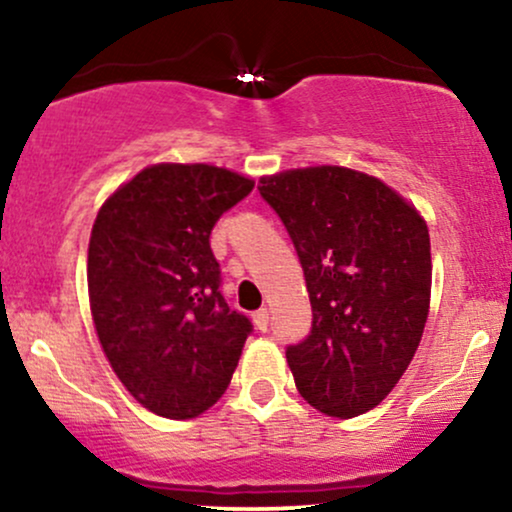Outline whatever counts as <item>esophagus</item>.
I'll return each mask as SVG.
<instances>
[{"label": "esophagus", "mask_w": 512, "mask_h": 512, "mask_svg": "<svg viewBox=\"0 0 512 512\" xmlns=\"http://www.w3.org/2000/svg\"><path fill=\"white\" fill-rule=\"evenodd\" d=\"M252 322H255L257 330H260V332H267V330H269V310H267V308L257 310V313L252 315Z\"/></svg>", "instance_id": "34e87169"}]
</instances>
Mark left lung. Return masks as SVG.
Masks as SVG:
<instances>
[{
  "label": "left lung",
  "mask_w": 512,
  "mask_h": 512,
  "mask_svg": "<svg viewBox=\"0 0 512 512\" xmlns=\"http://www.w3.org/2000/svg\"><path fill=\"white\" fill-rule=\"evenodd\" d=\"M260 182L313 308L308 337L286 346L298 392L327 416L366 414L399 383L424 334L426 221L385 182L349 168H298Z\"/></svg>",
  "instance_id": "left-lung-1"
}]
</instances>
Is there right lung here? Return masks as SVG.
<instances>
[{"label":"right lung","mask_w":512,"mask_h":512,"mask_svg":"<svg viewBox=\"0 0 512 512\" xmlns=\"http://www.w3.org/2000/svg\"><path fill=\"white\" fill-rule=\"evenodd\" d=\"M255 182L204 163H161L122 185L88 243L98 339L129 395L166 419L219 402L252 322L226 303L211 228Z\"/></svg>","instance_id":"1"}]
</instances>
